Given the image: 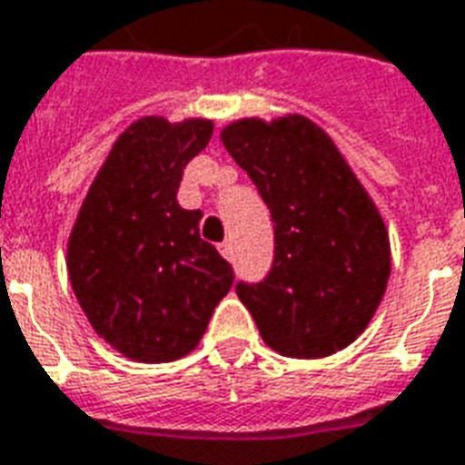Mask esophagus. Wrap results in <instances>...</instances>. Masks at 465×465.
Segmentation results:
<instances>
[{"mask_svg":"<svg viewBox=\"0 0 465 465\" xmlns=\"http://www.w3.org/2000/svg\"><path fill=\"white\" fill-rule=\"evenodd\" d=\"M220 255L225 257V260H232V242H223L220 245Z\"/></svg>","mask_w":465,"mask_h":465,"instance_id":"34e87169","label":"esophagus"}]
</instances>
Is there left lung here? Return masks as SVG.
Listing matches in <instances>:
<instances>
[{"label":"left lung","mask_w":465,"mask_h":465,"mask_svg":"<svg viewBox=\"0 0 465 465\" xmlns=\"http://www.w3.org/2000/svg\"><path fill=\"white\" fill-rule=\"evenodd\" d=\"M220 138L274 223L267 277L235 284L265 344L292 359L349 347L367 330L391 272L389 232L374 200L310 118H242Z\"/></svg>","instance_id":"obj_1"}]
</instances>
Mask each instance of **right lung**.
Wrapping results in <instances>:
<instances>
[{"instance_id": "1", "label": "right lung", "mask_w": 465, "mask_h": 465, "mask_svg": "<svg viewBox=\"0 0 465 465\" xmlns=\"http://www.w3.org/2000/svg\"><path fill=\"white\" fill-rule=\"evenodd\" d=\"M213 121L138 118L118 135L84 198L66 247L74 294L98 337L124 357H185L232 287V267L200 240V210L178 205L183 168Z\"/></svg>"}]
</instances>
